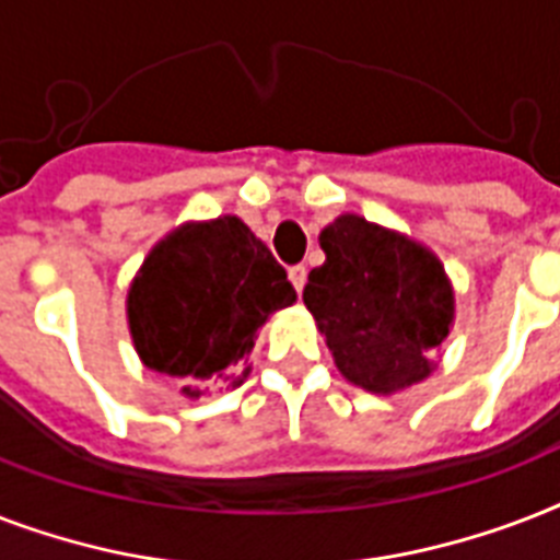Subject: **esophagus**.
I'll use <instances>...</instances> for the list:
<instances>
[{
    "label": "esophagus",
    "instance_id": "obj_1",
    "mask_svg": "<svg viewBox=\"0 0 560 560\" xmlns=\"http://www.w3.org/2000/svg\"><path fill=\"white\" fill-rule=\"evenodd\" d=\"M290 281H293V288L302 293V288H305V281H307V270H305V264H296V267H290Z\"/></svg>",
    "mask_w": 560,
    "mask_h": 560
}]
</instances>
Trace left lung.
<instances>
[{"mask_svg":"<svg viewBox=\"0 0 560 560\" xmlns=\"http://www.w3.org/2000/svg\"><path fill=\"white\" fill-rule=\"evenodd\" d=\"M305 299L342 377L374 395L421 383L453 325V288L427 246L360 214L319 232Z\"/></svg>","mask_w":560,"mask_h":560,"instance_id":"1","label":"left lung"}]
</instances>
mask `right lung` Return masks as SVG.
Segmentation results:
<instances>
[{"mask_svg": "<svg viewBox=\"0 0 560 560\" xmlns=\"http://www.w3.org/2000/svg\"><path fill=\"white\" fill-rule=\"evenodd\" d=\"M293 302L296 290L267 244L223 214L153 246L127 293V323L144 366L200 398V383L235 389L246 381L258 328Z\"/></svg>", "mask_w": 560, "mask_h": 560, "instance_id": "add662e5", "label": "right lung"}]
</instances>
